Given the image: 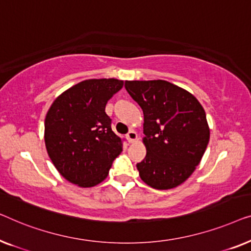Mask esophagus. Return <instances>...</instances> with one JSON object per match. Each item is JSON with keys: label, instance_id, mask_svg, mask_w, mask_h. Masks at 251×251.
I'll list each match as a JSON object with an SVG mask.
<instances>
[{"label": "esophagus", "instance_id": "obj_1", "mask_svg": "<svg viewBox=\"0 0 251 251\" xmlns=\"http://www.w3.org/2000/svg\"><path fill=\"white\" fill-rule=\"evenodd\" d=\"M127 139H128V142L129 143H133L135 142V141L137 140V133L135 132V130H129L128 134H127Z\"/></svg>", "mask_w": 251, "mask_h": 251}]
</instances>
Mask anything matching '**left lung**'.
Returning a JSON list of instances; mask_svg holds the SVG:
<instances>
[{"label": "left lung", "mask_w": 251, "mask_h": 251, "mask_svg": "<svg viewBox=\"0 0 251 251\" xmlns=\"http://www.w3.org/2000/svg\"><path fill=\"white\" fill-rule=\"evenodd\" d=\"M125 89L144 115L147 156L136 165L141 179L157 190L181 185L196 171L209 142L202 105L167 80H126Z\"/></svg>", "instance_id": "obj_1"}]
</instances>
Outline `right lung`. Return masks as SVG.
<instances>
[{
    "instance_id": "add662e5",
    "label": "right lung",
    "mask_w": 251,
    "mask_h": 251,
    "mask_svg": "<svg viewBox=\"0 0 251 251\" xmlns=\"http://www.w3.org/2000/svg\"><path fill=\"white\" fill-rule=\"evenodd\" d=\"M124 86L116 78L86 79L62 92L49 109L44 141L60 174L80 188L107 178L123 140L111 129L107 102Z\"/></svg>"
}]
</instances>
